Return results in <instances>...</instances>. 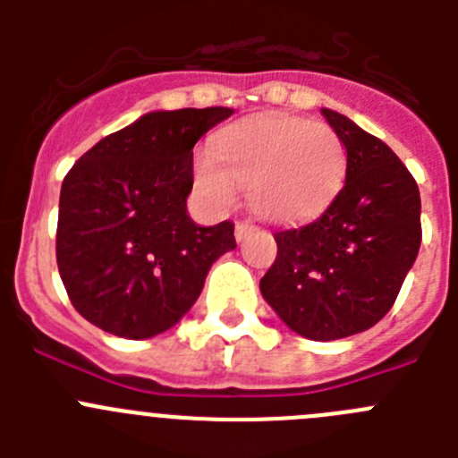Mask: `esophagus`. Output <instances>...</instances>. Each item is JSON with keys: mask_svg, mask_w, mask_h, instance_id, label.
Wrapping results in <instances>:
<instances>
[{"mask_svg": "<svg viewBox=\"0 0 458 458\" xmlns=\"http://www.w3.org/2000/svg\"><path fill=\"white\" fill-rule=\"evenodd\" d=\"M250 232H252V225H248V222H238V225H236V241L241 242L242 238L248 236Z\"/></svg>", "mask_w": 458, "mask_h": 458, "instance_id": "34e87169", "label": "esophagus"}]
</instances>
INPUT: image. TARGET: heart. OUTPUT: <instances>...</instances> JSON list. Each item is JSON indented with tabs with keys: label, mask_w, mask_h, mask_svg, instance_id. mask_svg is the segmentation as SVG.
I'll return each instance as SVG.
<instances>
[{
	"label": "heart",
	"mask_w": 458,
	"mask_h": 458,
	"mask_svg": "<svg viewBox=\"0 0 458 458\" xmlns=\"http://www.w3.org/2000/svg\"><path fill=\"white\" fill-rule=\"evenodd\" d=\"M192 174L213 208L232 206L238 183L259 217L295 222L335 199L346 176V148L323 121L261 114L226 125L213 151L194 157Z\"/></svg>",
	"instance_id": "1"
}]
</instances>
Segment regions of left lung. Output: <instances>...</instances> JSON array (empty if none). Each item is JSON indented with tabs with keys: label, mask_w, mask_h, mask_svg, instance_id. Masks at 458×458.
<instances>
[{
	"label": "left lung",
	"mask_w": 458,
	"mask_h": 458,
	"mask_svg": "<svg viewBox=\"0 0 458 458\" xmlns=\"http://www.w3.org/2000/svg\"><path fill=\"white\" fill-rule=\"evenodd\" d=\"M346 148V181L317 220L275 232L277 259L259 289L301 337L365 333L394 305L422 242L420 190L386 141L323 107Z\"/></svg>",
	"instance_id": "left-lung-1"
}]
</instances>
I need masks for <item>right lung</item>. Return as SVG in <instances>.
<instances>
[{
    "mask_svg": "<svg viewBox=\"0 0 458 458\" xmlns=\"http://www.w3.org/2000/svg\"><path fill=\"white\" fill-rule=\"evenodd\" d=\"M232 107L148 112L103 137L66 174L56 266L72 307L109 335L148 339L174 327L222 254L232 222L188 216L192 148Z\"/></svg>",
    "mask_w": 458,
    "mask_h": 458,
    "instance_id": "1",
    "label": "right lung"
}]
</instances>
